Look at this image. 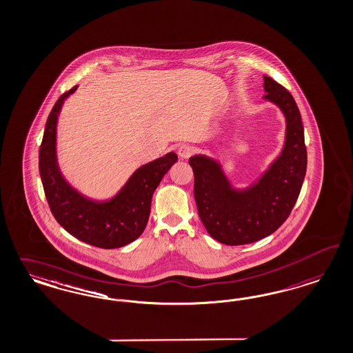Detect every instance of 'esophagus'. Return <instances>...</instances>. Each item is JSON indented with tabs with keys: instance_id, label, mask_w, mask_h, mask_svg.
<instances>
[{
	"instance_id": "esophagus-1",
	"label": "esophagus",
	"mask_w": 353,
	"mask_h": 353,
	"mask_svg": "<svg viewBox=\"0 0 353 353\" xmlns=\"http://www.w3.org/2000/svg\"><path fill=\"white\" fill-rule=\"evenodd\" d=\"M194 147L190 146V145H181L177 150V154L181 159H188L194 154Z\"/></svg>"
}]
</instances>
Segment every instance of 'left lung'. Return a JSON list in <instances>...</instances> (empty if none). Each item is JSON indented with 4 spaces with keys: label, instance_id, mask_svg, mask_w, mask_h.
Returning a JSON list of instances; mask_svg holds the SVG:
<instances>
[{
    "label": "left lung",
    "instance_id": "left-lung-1",
    "mask_svg": "<svg viewBox=\"0 0 353 353\" xmlns=\"http://www.w3.org/2000/svg\"><path fill=\"white\" fill-rule=\"evenodd\" d=\"M266 95L285 120L279 155L254 183L233 186L221 161L194 155V198L199 218L208 234L225 245H245L265 239L290 216L306 173V147L300 110L291 94L270 77H263Z\"/></svg>",
    "mask_w": 353,
    "mask_h": 353
}]
</instances>
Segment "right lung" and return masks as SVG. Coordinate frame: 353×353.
Instances as JSON below:
<instances>
[{
    "label": "right lung",
    "instance_id": "obj_1",
    "mask_svg": "<svg viewBox=\"0 0 353 353\" xmlns=\"http://www.w3.org/2000/svg\"><path fill=\"white\" fill-rule=\"evenodd\" d=\"M78 85L57 100L46 123L39 151V170L50 211L75 239L103 249H116L137 240L146 228L151 199L159 183L177 161L174 152L134 170L110 198L83 194L62 174L57 159V123L65 100Z\"/></svg>",
    "mask_w": 353,
    "mask_h": 353
}]
</instances>
